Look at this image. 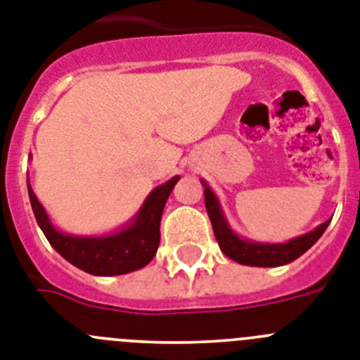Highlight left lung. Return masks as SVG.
<instances>
[{
	"mask_svg": "<svg viewBox=\"0 0 360 360\" xmlns=\"http://www.w3.org/2000/svg\"><path fill=\"white\" fill-rule=\"evenodd\" d=\"M201 184L205 186L206 212H208V217H210L219 248H221V252L226 257L239 262V264H246V266L274 268L295 261L297 257H301L304 252H308L317 243L319 237L323 236L331 221V219H328V221L319 224L311 232L286 240V243H257V240H248L233 232L214 190L206 184L205 179H201Z\"/></svg>",
	"mask_w": 360,
	"mask_h": 360,
	"instance_id": "8db88e82",
	"label": "left lung"
}]
</instances>
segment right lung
Listing matches in <instances>:
<instances>
[{
    "label": "right lung",
    "instance_id": "obj_1",
    "mask_svg": "<svg viewBox=\"0 0 360 360\" xmlns=\"http://www.w3.org/2000/svg\"><path fill=\"white\" fill-rule=\"evenodd\" d=\"M177 181H179V176L155 186L148 193L139 212L123 228L112 233H105V236H72V233L58 230L50 221L41 202L37 201L29 179H27V186H29L30 205H32L37 224L52 248L70 264L86 274L110 277V275H123L141 270L154 259L159 239H161L159 224H161L162 210Z\"/></svg>",
    "mask_w": 360,
    "mask_h": 360
}]
</instances>
